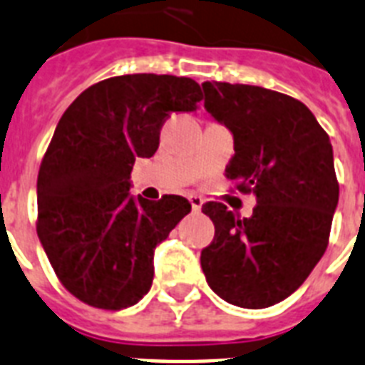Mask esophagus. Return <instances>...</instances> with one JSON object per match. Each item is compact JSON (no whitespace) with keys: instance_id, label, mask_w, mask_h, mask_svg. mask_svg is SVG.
Segmentation results:
<instances>
[{"instance_id":"obj_1","label":"esophagus","mask_w":365,"mask_h":365,"mask_svg":"<svg viewBox=\"0 0 365 365\" xmlns=\"http://www.w3.org/2000/svg\"><path fill=\"white\" fill-rule=\"evenodd\" d=\"M189 202H191L192 212H200L204 200H202V197H198V195H191V197H189Z\"/></svg>"}]
</instances>
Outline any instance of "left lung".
Instances as JSON below:
<instances>
[{
    "mask_svg": "<svg viewBox=\"0 0 365 365\" xmlns=\"http://www.w3.org/2000/svg\"><path fill=\"white\" fill-rule=\"evenodd\" d=\"M204 108L232 133L227 178L257 197L251 217L221 202L202 212L215 238L200 253L210 289L232 306L285 300L327 251L339 200L330 136L298 99L260 86L204 82Z\"/></svg>",
    "mask_w": 365,
    "mask_h": 365,
    "instance_id": "1",
    "label": "left lung"
}]
</instances>
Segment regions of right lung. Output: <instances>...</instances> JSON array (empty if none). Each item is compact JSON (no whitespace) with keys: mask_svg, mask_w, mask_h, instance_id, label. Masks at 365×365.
<instances>
[{"mask_svg":"<svg viewBox=\"0 0 365 365\" xmlns=\"http://www.w3.org/2000/svg\"><path fill=\"white\" fill-rule=\"evenodd\" d=\"M185 76L123 75L76 97L61 115L37 178V234L71 294L99 309L135 306L153 281L155 247L191 204L133 197L136 157H152L170 112L195 110Z\"/></svg>","mask_w":365,"mask_h":365,"instance_id":"1","label":"right lung"}]
</instances>
